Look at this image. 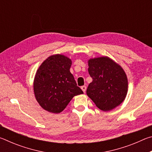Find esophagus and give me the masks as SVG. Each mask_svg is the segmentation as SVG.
Returning a JSON list of instances; mask_svg holds the SVG:
<instances>
[{"label":"esophagus","mask_w":152,"mask_h":152,"mask_svg":"<svg viewBox=\"0 0 152 152\" xmlns=\"http://www.w3.org/2000/svg\"><path fill=\"white\" fill-rule=\"evenodd\" d=\"M81 89L82 90V91H83L84 92H85L86 89V86H81Z\"/></svg>","instance_id":"obj_1"}]
</instances>
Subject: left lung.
<instances>
[{"label": "left lung", "instance_id": "1", "mask_svg": "<svg viewBox=\"0 0 152 152\" xmlns=\"http://www.w3.org/2000/svg\"><path fill=\"white\" fill-rule=\"evenodd\" d=\"M88 65L92 81L86 94L96 106L109 111L121 104L128 91L127 77L122 67L107 56L89 59Z\"/></svg>", "mask_w": 152, "mask_h": 152}]
</instances>
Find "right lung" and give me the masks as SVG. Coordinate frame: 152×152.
<instances>
[{
	"mask_svg": "<svg viewBox=\"0 0 152 152\" xmlns=\"http://www.w3.org/2000/svg\"><path fill=\"white\" fill-rule=\"evenodd\" d=\"M72 60L62 54L49 56L36 72L33 91L43 109L52 113L63 111L72 98L83 94L70 68Z\"/></svg>",
	"mask_w": 152,
	"mask_h": 152,
	"instance_id": "1",
	"label": "right lung"
}]
</instances>
